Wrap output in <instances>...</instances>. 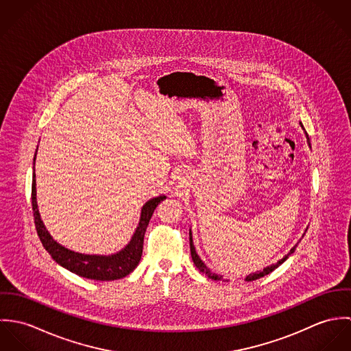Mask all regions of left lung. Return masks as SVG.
<instances>
[{
    "instance_id": "left-lung-1",
    "label": "left lung",
    "mask_w": 351,
    "mask_h": 351,
    "mask_svg": "<svg viewBox=\"0 0 351 351\" xmlns=\"http://www.w3.org/2000/svg\"><path fill=\"white\" fill-rule=\"evenodd\" d=\"M301 127H302V124L300 123ZM306 135V134H305ZM306 141H308V146L311 147V143H309V138H308V135H306ZM189 242H191V254H192V259H193V263L196 265V267H199V270L202 271L205 276H208L209 278H212V280H216V281H219V280H223V277L221 276H217V274H215V273H212L206 266H205V263L202 262L200 259V256L197 255V252H196V249H195V246H193V239H192V232L189 231ZM298 246V245H296ZM296 246L293 247V249H291V251L282 258V259H280L277 263H273V265H270V266H267V267H265L263 270H261V271H255V273H251L249 274L245 280L246 281H254V280H258V278H261V277H263V276H266V274H269V273H271L274 269H277L282 262H285L287 261V258L291 255V254H293L295 250H296Z\"/></svg>"
}]
</instances>
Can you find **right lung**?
<instances>
[{"label":"right lung","instance_id":"add662e5","mask_svg":"<svg viewBox=\"0 0 351 351\" xmlns=\"http://www.w3.org/2000/svg\"><path fill=\"white\" fill-rule=\"evenodd\" d=\"M36 154L34 158L35 165ZM166 199L165 196H158L147 201L141 213L139 226L132 235V239L130 243L119 252L112 255H89V254H81L75 251L69 250L59 245L56 241L52 239L49 231L46 230L40 213L38 209L36 202V180H35V167L32 174V210H34V219L38 235L40 238V242L43 247L49 251L52 259L63 266L64 269L70 270L71 273H75L77 276L96 280V281H113L123 278L128 276L139 263L143 252V239L146 228L150 223L151 216L156 208V205Z\"/></svg>","mask_w":351,"mask_h":351}]
</instances>
